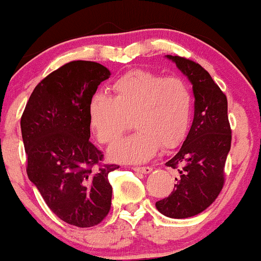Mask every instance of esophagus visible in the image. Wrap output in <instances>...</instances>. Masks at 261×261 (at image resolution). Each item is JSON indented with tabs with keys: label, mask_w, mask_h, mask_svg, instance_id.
<instances>
[{
	"label": "esophagus",
	"mask_w": 261,
	"mask_h": 261,
	"mask_svg": "<svg viewBox=\"0 0 261 261\" xmlns=\"http://www.w3.org/2000/svg\"><path fill=\"white\" fill-rule=\"evenodd\" d=\"M133 170L143 173V174H149V173H151V170H152V168H151V167H133Z\"/></svg>",
	"instance_id": "1"
}]
</instances>
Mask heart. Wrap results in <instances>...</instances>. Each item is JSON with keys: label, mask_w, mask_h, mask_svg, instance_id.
<instances>
[{"label": "heart", "mask_w": 261, "mask_h": 261, "mask_svg": "<svg viewBox=\"0 0 261 261\" xmlns=\"http://www.w3.org/2000/svg\"><path fill=\"white\" fill-rule=\"evenodd\" d=\"M112 92L114 96L96 93L89 100L93 133L100 143L112 144L129 128L130 120L138 130L111 147V160L146 162L161 146L174 149L185 139L194 98L182 79L134 70L116 80Z\"/></svg>", "instance_id": "obj_1"}]
</instances>
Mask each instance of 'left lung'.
Returning a JSON list of instances; mask_svg holds the SVG:
<instances>
[{"label":"left lung","mask_w":261,"mask_h":261,"mask_svg":"<svg viewBox=\"0 0 261 261\" xmlns=\"http://www.w3.org/2000/svg\"><path fill=\"white\" fill-rule=\"evenodd\" d=\"M192 85L195 114L188 137L167 167L179 172L174 190L156 202L160 213L174 219L194 217L207 209L224 185V167L231 147L227 99L199 64L166 56Z\"/></svg>","instance_id":"1"}]
</instances>
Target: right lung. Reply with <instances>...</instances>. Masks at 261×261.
I'll list each match as a JSON object with an SVG mask.
<instances>
[{"mask_svg":"<svg viewBox=\"0 0 261 261\" xmlns=\"http://www.w3.org/2000/svg\"><path fill=\"white\" fill-rule=\"evenodd\" d=\"M111 72L101 64L77 60L35 87L20 127L28 176L59 219L79 227L101 223L111 207L109 173L116 165L89 141V100Z\"/></svg>","mask_w":261,"mask_h":261,"instance_id":"add662e5","label":"right lung"}]
</instances>
